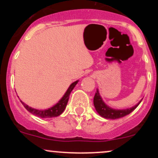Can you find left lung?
Here are the masks:
<instances>
[{
	"label": "left lung",
	"mask_w": 158,
	"mask_h": 158,
	"mask_svg": "<svg viewBox=\"0 0 158 158\" xmlns=\"http://www.w3.org/2000/svg\"><path fill=\"white\" fill-rule=\"evenodd\" d=\"M140 102L141 101L138 103V104H137L135 106L132 107L131 108H127V109L124 110H116L110 108V107H108L106 104H105V102L102 101L100 95H99L98 89L97 90V92H96L95 96H94V105L96 110H97V113L99 114L101 117H104V118L110 119H119L128 115V114L131 113V112L139 106V104Z\"/></svg>",
	"instance_id": "1"
}]
</instances>
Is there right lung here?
<instances>
[{
  "label": "right lung",
  "instance_id": "right-lung-1",
  "mask_svg": "<svg viewBox=\"0 0 158 158\" xmlns=\"http://www.w3.org/2000/svg\"><path fill=\"white\" fill-rule=\"evenodd\" d=\"M77 83L78 81H74L73 83H72V84L70 85V87L68 88L66 93H65L64 96H63V97L60 99V101H59L57 104L55 105V106H52V108H48V109L47 110H37L35 109V108H31V107H29L27 105L25 104V103H23L21 100V102L22 103V105L24 106V108H26L29 112H30V113L33 114V115L41 117V118H51V117H58V116L60 115V114L64 110L65 108H66L67 106V104H68L69 97H70V94Z\"/></svg>",
  "mask_w": 158,
  "mask_h": 158
}]
</instances>
